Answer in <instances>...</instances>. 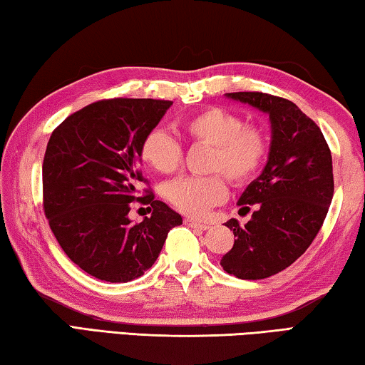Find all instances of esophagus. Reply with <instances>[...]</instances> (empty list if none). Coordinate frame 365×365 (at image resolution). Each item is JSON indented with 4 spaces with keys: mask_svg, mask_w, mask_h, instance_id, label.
Returning <instances> with one entry per match:
<instances>
[{
    "mask_svg": "<svg viewBox=\"0 0 365 365\" xmlns=\"http://www.w3.org/2000/svg\"><path fill=\"white\" fill-rule=\"evenodd\" d=\"M184 225H187L189 228H197V230H202V231L208 230V225L199 223V222H195V220H190V218H184Z\"/></svg>",
    "mask_w": 365,
    "mask_h": 365,
    "instance_id": "obj_1",
    "label": "esophagus"
}]
</instances>
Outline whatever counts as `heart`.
<instances>
[{"instance_id":"obj_1","label":"heart","mask_w":365,"mask_h":365,"mask_svg":"<svg viewBox=\"0 0 365 365\" xmlns=\"http://www.w3.org/2000/svg\"><path fill=\"white\" fill-rule=\"evenodd\" d=\"M179 130L194 145H207L204 170L212 175L179 178L165 187V199L187 217L200 218L226 195L223 176L232 186L257 178L270 152V139L259 124H249L223 106H208L179 123ZM182 147L163 129L148 130L140 143V158L161 175H171L182 163Z\"/></svg>"}]
</instances>
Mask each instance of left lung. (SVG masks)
Here are the masks:
<instances>
[{
  "mask_svg": "<svg viewBox=\"0 0 365 365\" xmlns=\"http://www.w3.org/2000/svg\"><path fill=\"white\" fill-rule=\"evenodd\" d=\"M226 97L270 115L268 161L237 202L255 212L244 226L236 218L225 223L236 239L220 262L237 278L262 279L294 264L324 225L334 190L331 152L320 128L292 101L264 92Z\"/></svg>",
  "mask_w": 365,
  "mask_h": 365,
  "instance_id": "obj_1",
  "label": "left lung"
}]
</instances>
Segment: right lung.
I'll return each instance as SVG.
<instances>
[{"mask_svg":"<svg viewBox=\"0 0 365 365\" xmlns=\"http://www.w3.org/2000/svg\"><path fill=\"white\" fill-rule=\"evenodd\" d=\"M170 100L106 98L83 106L53 130L41 179L48 225L64 254L92 277L128 283L155 260L181 215L155 200L139 166L140 143ZM133 201L151 217L133 225Z\"/></svg>","mask_w":365,"mask_h":365,"instance_id":"1","label":"right lung"}]
</instances>
